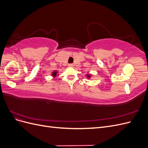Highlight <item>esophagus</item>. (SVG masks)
I'll use <instances>...</instances> for the list:
<instances>
[{"label": "esophagus", "instance_id": "1", "mask_svg": "<svg viewBox=\"0 0 148 148\" xmlns=\"http://www.w3.org/2000/svg\"><path fill=\"white\" fill-rule=\"evenodd\" d=\"M68 66H70V67H73V64H69V65H68Z\"/></svg>", "mask_w": 148, "mask_h": 148}]
</instances>
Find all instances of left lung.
Returning a JSON list of instances; mask_svg holds the SVG:
<instances>
[{
    "instance_id": "1",
    "label": "left lung",
    "mask_w": 148,
    "mask_h": 148,
    "mask_svg": "<svg viewBox=\"0 0 148 148\" xmlns=\"http://www.w3.org/2000/svg\"><path fill=\"white\" fill-rule=\"evenodd\" d=\"M86 76L87 78H88V79H90V78H91V75L90 73H87V74H86Z\"/></svg>"
}]
</instances>
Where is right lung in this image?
Instances as JSON below:
<instances>
[{
	"label": "right lung",
	"mask_w": 148,
	"mask_h": 148,
	"mask_svg": "<svg viewBox=\"0 0 148 148\" xmlns=\"http://www.w3.org/2000/svg\"><path fill=\"white\" fill-rule=\"evenodd\" d=\"M57 73H58V71L55 70V71H52L51 75H52V76L53 77V78H56V76H57Z\"/></svg>",
	"instance_id": "right-lung-1"
}]
</instances>
